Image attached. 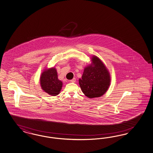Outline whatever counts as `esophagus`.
I'll use <instances>...</instances> for the list:
<instances>
[{
    "label": "esophagus",
    "instance_id": "esophagus-1",
    "mask_svg": "<svg viewBox=\"0 0 153 153\" xmlns=\"http://www.w3.org/2000/svg\"><path fill=\"white\" fill-rule=\"evenodd\" d=\"M71 82H73V83H74V82H76V79L74 78L72 79H71Z\"/></svg>",
    "mask_w": 153,
    "mask_h": 153
}]
</instances>
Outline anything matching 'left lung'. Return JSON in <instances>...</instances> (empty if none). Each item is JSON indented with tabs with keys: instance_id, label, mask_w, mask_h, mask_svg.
Here are the masks:
<instances>
[{
	"instance_id": "obj_1",
	"label": "left lung",
	"mask_w": 153,
	"mask_h": 153,
	"mask_svg": "<svg viewBox=\"0 0 153 153\" xmlns=\"http://www.w3.org/2000/svg\"><path fill=\"white\" fill-rule=\"evenodd\" d=\"M91 62V65L85 68L82 78L79 79L80 88L83 94L89 98L104 95L111 82L109 72L102 60L94 56Z\"/></svg>"
}]
</instances>
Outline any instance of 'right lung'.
Here are the masks:
<instances>
[{
  "label": "right lung",
  "mask_w": 153,
  "mask_h": 153,
  "mask_svg": "<svg viewBox=\"0 0 153 153\" xmlns=\"http://www.w3.org/2000/svg\"><path fill=\"white\" fill-rule=\"evenodd\" d=\"M40 82L42 89L51 96L58 95L63 85L62 82L58 79L57 72L55 68L44 71L41 74Z\"/></svg>",
  "instance_id": "obj_1"
}]
</instances>
